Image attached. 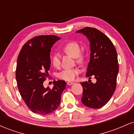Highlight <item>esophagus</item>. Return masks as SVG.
I'll use <instances>...</instances> for the list:
<instances>
[{
  "instance_id": "34e87169",
  "label": "esophagus",
  "mask_w": 134,
  "mask_h": 134,
  "mask_svg": "<svg viewBox=\"0 0 134 134\" xmlns=\"http://www.w3.org/2000/svg\"><path fill=\"white\" fill-rule=\"evenodd\" d=\"M74 82H70V81H69V82H67V85H69V86H70V85H72V84H74Z\"/></svg>"
}]
</instances>
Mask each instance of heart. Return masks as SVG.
<instances>
[{"label":"heart","instance_id":"1","mask_svg":"<svg viewBox=\"0 0 134 134\" xmlns=\"http://www.w3.org/2000/svg\"><path fill=\"white\" fill-rule=\"evenodd\" d=\"M63 52L66 54L70 55L75 58L76 62L79 64L83 62L84 56L80 53L81 47L79 43L76 41H69L63 46L62 48ZM51 63L55 68H58L60 65V57L58 53H54L51 57ZM79 69L77 68L67 69L62 70L57 74L58 78L64 81H70L75 79L76 76L79 73Z\"/></svg>","mask_w":134,"mask_h":134}]
</instances>
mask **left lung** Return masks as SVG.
<instances>
[{"label": "left lung", "instance_id": "left-lung-1", "mask_svg": "<svg viewBox=\"0 0 134 134\" xmlns=\"http://www.w3.org/2000/svg\"><path fill=\"white\" fill-rule=\"evenodd\" d=\"M90 43V60L86 76H94L96 83L81 82V101L86 107L99 108L108 102L114 93L118 73V57L113 43L100 31L86 27L77 31Z\"/></svg>", "mask_w": 134, "mask_h": 134}]
</instances>
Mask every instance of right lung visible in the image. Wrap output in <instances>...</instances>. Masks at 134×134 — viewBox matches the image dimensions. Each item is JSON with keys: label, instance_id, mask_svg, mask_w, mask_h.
Here are the masks:
<instances>
[{"label": "right lung", "instance_id": "add662e5", "mask_svg": "<svg viewBox=\"0 0 134 134\" xmlns=\"http://www.w3.org/2000/svg\"><path fill=\"white\" fill-rule=\"evenodd\" d=\"M60 38L55 35H40L27 41L17 61L16 79L23 101L33 113L47 115L58 108L66 82L53 81L52 89L45 88L43 82L48 76L50 51Z\"/></svg>", "mask_w": 134, "mask_h": 134}]
</instances>
